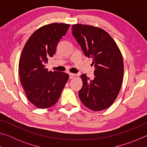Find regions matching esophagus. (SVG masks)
Wrapping results in <instances>:
<instances>
[{
    "instance_id": "34e87169",
    "label": "esophagus",
    "mask_w": 147,
    "mask_h": 147,
    "mask_svg": "<svg viewBox=\"0 0 147 147\" xmlns=\"http://www.w3.org/2000/svg\"><path fill=\"white\" fill-rule=\"evenodd\" d=\"M76 76V74H74V73H69V78L70 79H73V78H74V77Z\"/></svg>"
}]
</instances>
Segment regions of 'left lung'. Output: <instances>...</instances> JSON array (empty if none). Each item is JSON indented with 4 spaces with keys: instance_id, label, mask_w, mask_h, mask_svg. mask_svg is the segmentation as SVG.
Wrapping results in <instances>:
<instances>
[{
    "instance_id": "obj_1",
    "label": "left lung",
    "mask_w": 147,
    "mask_h": 147,
    "mask_svg": "<svg viewBox=\"0 0 147 147\" xmlns=\"http://www.w3.org/2000/svg\"><path fill=\"white\" fill-rule=\"evenodd\" d=\"M72 33L86 56L93 58L95 70L93 80L81 75L82 88L78 95L82 102L93 111H101L112 105L120 91L124 74L123 59L119 47L103 29L76 24Z\"/></svg>"
}]
</instances>
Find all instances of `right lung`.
<instances>
[{"instance_id": "1", "label": "right lung", "mask_w": 147, "mask_h": 147, "mask_svg": "<svg viewBox=\"0 0 147 147\" xmlns=\"http://www.w3.org/2000/svg\"><path fill=\"white\" fill-rule=\"evenodd\" d=\"M69 26L63 23L43 26L34 32L23 48L19 63L20 80L28 100L37 108L54 105L69 79L68 74L48 71L45 65Z\"/></svg>"}]
</instances>
